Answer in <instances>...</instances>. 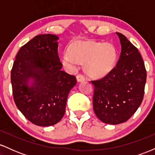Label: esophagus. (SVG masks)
Returning <instances> with one entry per match:
<instances>
[{"label":"esophagus","mask_w":155,"mask_h":155,"mask_svg":"<svg viewBox=\"0 0 155 155\" xmlns=\"http://www.w3.org/2000/svg\"><path fill=\"white\" fill-rule=\"evenodd\" d=\"M76 77V80H77V81H79V82H80V81H82L85 79L84 75V74H81V73H80V74H77Z\"/></svg>","instance_id":"esophagus-1"}]
</instances>
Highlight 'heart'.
Masks as SVG:
<instances>
[{
  "mask_svg": "<svg viewBox=\"0 0 155 155\" xmlns=\"http://www.w3.org/2000/svg\"><path fill=\"white\" fill-rule=\"evenodd\" d=\"M117 59V50L110 42L76 41L62 55V62L69 68L85 63V69L92 76H103L113 68Z\"/></svg>",
  "mask_w": 155,
  "mask_h": 155,
  "instance_id": "heart-1",
  "label": "heart"
}]
</instances>
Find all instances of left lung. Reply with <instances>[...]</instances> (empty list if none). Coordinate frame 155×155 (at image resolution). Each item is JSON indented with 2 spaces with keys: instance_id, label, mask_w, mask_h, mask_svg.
<instances>
[{
  "instance_id": "8db88e82",
  "label": "left lung",
  "mask_w": 155,
  "mask_h": 155,
  "mask_svg": "<svg viewBox=\"0 0 155 155\" xmlns=\"http://www.w3.org/2000/svg\"><path fill=\"white\" fill-rule=\"evenodd\" d=\"M121 53L116 66L100 79L92 80V103L96 116L104 123H123L143 101L147 71L138 49L123 34L117 33Z\"/></svg>"
}]
</instances>
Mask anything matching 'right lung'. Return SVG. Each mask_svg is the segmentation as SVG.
I'll return each instance as SVG.
<instances>
[{
    "label": "right lung",
    "instance_id": "right-lung-1",
    "mask_svg": "<svg viewBox=\"0 0 155 155\" xmlns=\"http://www.w3.org/2000/svg\"><path fill=\"white\" fill-rule=\"evenodd\" d=\"M58 39L53 34L35 36L19 49L11 71L16 106L30 122L41 127L61 120L68 95L76 84L75 76L61 70Z\"/></svg>",
    "mask_w": 155,
    "mask_h": 155
}]
</instances>
